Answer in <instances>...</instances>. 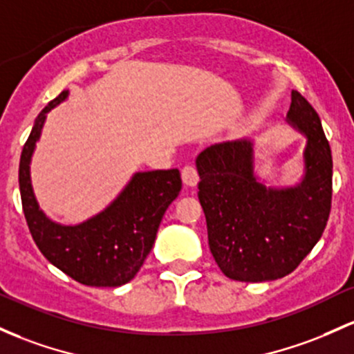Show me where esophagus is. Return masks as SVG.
Returning <instances> with one entry per match:
<instances>
[{"label":"esophagus","instance_id":"obj_1","mask_svg":"<svg viewBox=\"0 0 354 354\" xmlns=\"http://www.w3.org/2000/svg\"><path fill=\"white\" fill-rule=\"evenodd\" d=\"M181 178H183V183L186 186H196L198 183V171L193 165H186L181 169Z\"/></svg>","mask_w":354,"mask_h":354}]
</instances>
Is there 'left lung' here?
<instances>
[{
    "instance_id": "left-lung-1",
    "label": "left lung",
    "mask_w": 354,
    "mask_h": 354,
    "mask_svg": "<svg viewBox=\"0 0 354 354\" xmlns=\"http://www.w3.org/2000/svg\"><path fill=\"white\" fill-rule=\"evenodd\" d=\"M287 122L308 138L304 176L296 186L270 188L259 180L250 139L213 145L196 158L209 252L234 281L266 282L290 274L328 223L331 147L319 115L297 91L290 94Z\"/></svg>"
}]
</instances>
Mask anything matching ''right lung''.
Segmentation results:
<instances>
[{"label":"right lung","instance_id":"1","mask_svg":"<svg viewBox=\"0 0 354 354\" xmlns=\"http://www.w3.org/2000/svg\"><path fill=\"white\" fill-rule=\"evenodd\" d=\"M64 91L48 102L35 119L28 141L19 158V193L30 234L48 262L92 287H119L138 274L154 245L159 223L181 192L178 169L136 173L126 188L106 209L79 225H62L50 220L35 198L30 162L40 139L46 114L64 102Z\"/></svg>","mask_w":354,"mask_h":354}]
</instances>
